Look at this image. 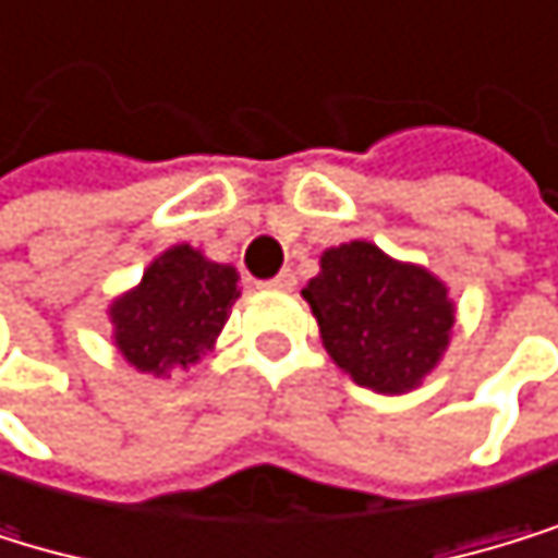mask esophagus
<instances>
[{
  "label": "esophagus",
  "mask_w": 558,
  "mask_h": 558,
  "mask_svg": "<svg viewBox=\"0 0 558 558\" xmlns=\"http://www.w3.org/2000/svg\"><path fill=\"white\" fill-rule=\"evenodd\" d=\"M270 288H281V291H291L294 284H298V277H294V270H281V274H277V277H270V281H267Z\"/></svg>",
  "instance_id": "1"
}]
</instances>
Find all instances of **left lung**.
<instances>
[{"instance_id": "obj_1", "label": "left lung", "mask_w": 558, "mask_h": 558, "mask_svg": "<svg viewBox=\"0 0 558 558\" xmlns=\"http://www.w3.org/2000/svg\"><path fill=\"white\" fill-rule=\"evenodd\" d=\"M328 355L365 389L407 392L427 376L453 325L447 288L427 270L389 260L373 243H342L301 291Z\"/></svg>"}]
</instances>
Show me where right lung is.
Masks as SVG:
<instances>
[{"label": "right lung", "instance_id": "right-lung-1", "mask_svg": "<svg viewBox=\"0 0 558 558\" xmlns=\"http://www.w3.org/2000/svg\"><path fill=\"white\" fill-rule=\"evenodd\" d=\"M236 298L233 267L213 264L185 243L172 246L145 270L135 291L114 301V342L142 373L185 369L213 349Z\"/></svg>", "mask_w": 558, "mask_h": 558}]
</instances>
